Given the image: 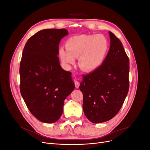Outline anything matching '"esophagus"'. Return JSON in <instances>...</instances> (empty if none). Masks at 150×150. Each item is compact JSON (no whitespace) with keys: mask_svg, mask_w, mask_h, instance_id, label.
<instances>
[{"mask_svg":"<svg viewBox=\"0 0 150 150\" xmlns=\"http://www.w3.org/2000/svg\"><path fill=\"white\" fill-rule=\"evenodd\" d=\"M74 84H75V87L76 88H79V83L78 81H74Z\"/></svg>","mask_w":150,"mask_h":150,"instance_id":"1","label":"esophagus"}]
</instances>
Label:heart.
I'll list each match as a JSON object with an SVG mask.
<instances>
[{
	"label": "heart",
	"instance_id": "obj_1",
	"mask_svg": "<svg viewBox=\"0 0 150 150\" xmlns=\"http://www.w3.org/2000/svg\"><path fill=\"white\" fill-rule=\"evenodd\" d=\"M65 50L61 47L59 54L61 61L71 66L79 57V66L85 72H92L100 67L109 50L107 39L101 34H81L72 36L66 42Z\"/></svg>",
	"mask_w": 150,
	"mask_h": 150
}]
</instances>
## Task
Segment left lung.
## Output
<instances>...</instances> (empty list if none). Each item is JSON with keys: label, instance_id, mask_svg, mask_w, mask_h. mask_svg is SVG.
<instances>
[{"label": "left lung", "instance_id": "1", "mask_svg": "<svg viewBox=\"0 0 150 150\" xmlns=\"http://www.w3.org/2000/svg\"><path fill=\"white\" fill-rule=\"evenodd\" d=\"M110 48L103 64L83 76V108L93 123L110 120L120 110L129 90V61L120 40L111 32Z\"/></svg>", "mask_w": 150, "mask_h": 150}]
</instances>
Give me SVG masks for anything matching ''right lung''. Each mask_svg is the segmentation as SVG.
I'll return each instance as SVG.
<instances>
[{"mask_svg":"<svg viewBox=\"0 0 150 150\" xmlns=\"http://www.w3.org/2000/svg\"><path fill=\"white\" fill-rule=\"evenodd\" d=\"M65 29H46L27 41L20 64V91L36 118L53 123L61 116L65 99L74 89L71 72L61 67L59 44L68 35Z\"/></svg>","mask_w":150,"mask_h":150,"instance_id":"1","label":"right lung"}]
</instances>
